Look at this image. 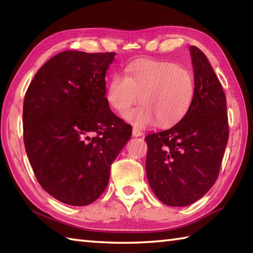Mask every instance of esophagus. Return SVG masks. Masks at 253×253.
<instances>
[{
    "label": "esophagus",
    "mask_w": 253,
    "mask_h": 253,
    "mask_svg": "<svg viewBox=\"0 0 253 253\" xmlns=\"http://www.w3.org/2000/svg\"><path fill=\"white\" fill-rule=\"evenodd\" d=\"M132 136H134V137L143 136V131L139 130V129H137V128H134V129H132Z\"/></svg>",
    "instance_id": "34e87169"
}]
</instances>
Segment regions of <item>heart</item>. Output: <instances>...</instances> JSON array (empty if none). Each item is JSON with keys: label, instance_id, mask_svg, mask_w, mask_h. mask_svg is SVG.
Instances as JSON below:
<instances>
[{"label": "heart", "instance_id": "obj_1", "mask_svg": "<svg viewBox=\"0 0 253 253\" xmlns=\"http://www.w3.org/2000/svg\"><path fill=\"white\" fill-rule=\"evenodd\" d=\"M195 93L194 76L188 68L169 61L144 59L126 66L106 87V101L117 113L132 105H143L124 114V119L138 128L170 126L185 116Z\"/></svg>", "mask_w": 253, "mask_h": 253}]
</instances>
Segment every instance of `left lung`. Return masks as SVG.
<instances>
[{"mask_svg":"<svg viewBox=\"0 0 253 253\" xmlns=\"http://www.w3.org/2000/svg\"><path fill=\"white\" fill-rule=\"evenodd\" d=\"M195 93L190 109L169 129L147 135L146 174L158 200L186 207L208 193L220 172L229 124L225 95L205 54L190 48Z\"/></svg>","mask_w":253,"mask_h":253,"instance_id":"8db88e82","label":"left lung"}]
</instances>
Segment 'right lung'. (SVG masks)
<instances>
[{
	"label": "right lung",
	"mask_w": 253,
	"mask_h": 253,
	"mask_svg": "<svg viewBox=\"0 0 253 253\" xmlns=\"http://www.w3.org/2000/svg\"><path fill=\"white\" fill-rule=\"evenodd\" d=\"M115 54L63 51L40 68L25 92V152L42 188L62 203L95 202L131 136L105 97Z\"/></svg>",
	"instance_id": "1"
}]
</instances>
